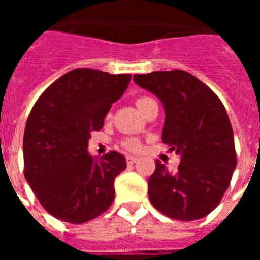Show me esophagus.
<instances>
[{"instance_id": "obj_1", "label": "esophagus", "mask_w": 260, "mask_h": 260, "mask_svg": "<svg viewBox=\"0 0 260 260\" xmlns=\"http://www.w3.org/2000/svg\"><path fill=\"white\" fill-rule=\"evenodd\" d=\"M138 160H139L138 156H132V155L126 156V162H128V165H134V163H136Z\"/></svg>"}]
</instances>
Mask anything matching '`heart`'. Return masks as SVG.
I'll use <instances>...</instances> for the list:
<instances>
[{
	"label": "heart",
	"mask_w": 260,
	"mask_h": 260,
	"mask_svg": "<svg viewBox=\"0 0 260 260\" xmlns=\"http://www.w3.org/2000/svg\"><path fill=\"white\" fill-rule=\"evenodd\" d=\"M143 100H147L146 97L143 98H139L138 102L143 101ZM136 102V104H138ZM124 147H125L126 150H131V151H136L140 148V143L138 142V140H135V139H128V140H125V143H124Z\"/></svg>",
	"instance_id": "heart-1"
}]
</instances>
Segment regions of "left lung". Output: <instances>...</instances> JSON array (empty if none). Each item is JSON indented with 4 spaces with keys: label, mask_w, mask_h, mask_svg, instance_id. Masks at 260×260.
<instances>
[{
    "label": "left lung",
    "mask_w": 260,
    "mask_h": 260,
    "mask_svg": "<svg viewBox=\"0 0 260 260\" xmlns=\"http://www.w3.org/2000/svg\"><path fill=\"white\" fill-rule=\"evenodd\" d=\"M134 81L163 104L162 140L181 158L175 171L155 162L148 179L151 204L179 221L205 217L220 204L236 167L225 108L205 83L186 71L135 74Z\"/></svg>",
    "instance_id": "left-lung-1"
}]
</instances>
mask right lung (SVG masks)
<instances>
[{
	"mask_svg": "<svg viewBox=\"0 0 260 260\" xmlns=\"http://www.w3.org/2000/svg\"><path fill=\"white\" fill-rule=\"evenodd\" d=\"M129 74L75 69L39 97L26 121L24 175L43 208L58 220L83 224L109 209L114 178L125 170L124 155L91 156L90 132L104 126Z\"/></svg>",
	"mask_w": 260,
	"mask_h": 260,
	"instance_id": "add662e5",
	"label": "right lung"
}]
</instances>
